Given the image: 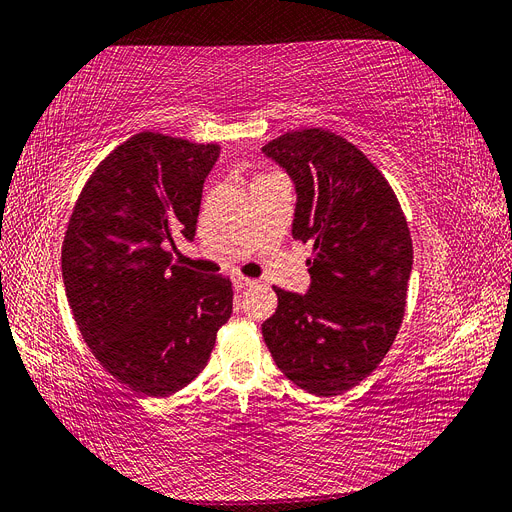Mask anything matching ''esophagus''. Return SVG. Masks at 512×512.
Segmentation results:
<instances>
[{
  "label": "esophagus",
  "instance_id": "34e87169",
  "mask_svg": "<svg viewBox=\"0 0 512 512\" xmlns=\"http://www.w3.org/2000/svg\"><path fill=\"white\" fill-rule=\"evenodd\" d=\"M255 280L253 278H244V276H236L234 278V287L236 289H246V287H253Z\"/></svg>",
  "mask_w": 512,
  "mask_h": 512
}]
</instances>
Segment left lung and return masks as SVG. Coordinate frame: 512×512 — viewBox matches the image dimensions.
Wrapping results in <instances>:
<instances>
[{"label":"left lung","instance_id":"obj_1","mask_svg":"<svg viewBox=\"0 0 512 512\" xmlns=\"http://www.w3.org/2000/svg\"><path fill=\"white\" fill-rule=\"evenodd\" d=\"M297 189L293 238L312 242L306 295L274 287L261 325L274 363L316 396L342 394L384 361L401 329L413 263L399 198L348 139L323 128L261 147Z\"/></svg>","mask_w":512,"mask_h":512}]
</instances>
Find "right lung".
Masks as SVG:
<instances>
[{
	"mask_svg": "<svg viewBox=\"0 0 512 512\" xmlns=\"http://www.w3.org/2000/svg\"><path fill=\"white\" fill-rule=\"evenodd\" d=\"M221 154L139 132L94 168L73 206L63 282L84 342L130 390L168 396L198 377L232 314V280L173 263L168 242L192 240L202 185Z\"/></svg>",
	"mask_w": 512,
	"mask_h": 512,
	"instance_id": "add662e5",
	"label": "right lung"
}]
</instances>
